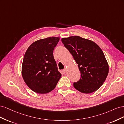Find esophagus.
Masks as SVG:
<instances>
[{
	"instance_id": "obj_1",
	"label": "esophagus",
	"mask_w": 124,
	"mask_h": 124,
	"mask_svg": "<svg viewBox=\"0 0 124 124\" xmlns=\"http://www.w3.org/2000/svg\"><path fill=\"white\" fill-rule=\"evenodd\" d=\"M66 72H67V69H66V68L64 69H63V70H62V72H63V73H64V74L66 73Z\"/></svg>"
}]
</instances>
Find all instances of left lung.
I'll return each instance as SVG.
<instances>
[{"instance_id": "obj_1", "label": "left lung", "mask_w": 124, "mask_h": 124, "mask_svg": "<svg viewBox=\"0 0 124 124\" xmlns=\"http://www.w3.org/2000/svg\"><path fill=\"white\" fill-rule=\"evenodd\" d=\"M72 54L81 72L80 80L74 87L85 93L95 92L103 84L108 73V65L101 48L93 41L79 36L62 39Z\"/></svg>"}]
</instances>
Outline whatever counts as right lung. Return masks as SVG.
I'll return each instance as SVG.
<instances>
[{
	"label": "right lung",
	"instance_id": "right-lung-1",
	"mask_svg": "<svg viewBox=\"0 0 124 124\" xmlns=\"http://www.w3.org/2000/svg\"><path fill=\"white\" fill-rule=\"evenodd\" d=\"M59 37L38 40L27 48L22 66V77L28 87L38 93H47L55 88L62 74L58 71L53 51Z\"/></svg>",
	"mask_w": 124,
	"mask_h": 124
}]
</instances>
